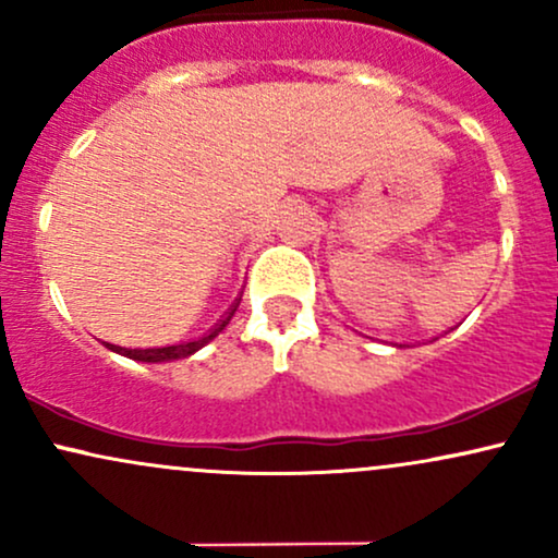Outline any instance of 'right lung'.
<instances>
[{
	"instance_id": "add662e5",
	"label": "right lung",
	"mask_w": 558,
	"mask_h": 558,
	"mask_svg": "<svg viewBox=\"0 0 558 558\" xmlns=\"http://www.w3.org/2000/svg\"><path fill=\"white\" fill-rule=\"evenodd\" d=\"M239 304H241V296L235 299L233 304H230V310H228L226 315H222L220 319H217V323L213 325V328H209L207 332H204V336H198V338H191V341H183V343H172V345H157V349H125V345H114V343H105V345H107V349H110V351H114V354H120V356H128V360H133V362L162 364V362L189 360L191 354H196L198 349H204V345H207L209 341H213V338H217V336H220L222 330L228 328L230 317L235 315V310H239Z\"/></svg>"
}]
</instances>
